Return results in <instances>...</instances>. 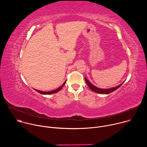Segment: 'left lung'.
Masks as SVG:
<instances>
[{
    "mask_svg": "<svg viewBox=\"0 0 147 147\" xmlns=\"http://www.w3.org/2000/svg\"><path fill=\"white\" fill-rule=\"evenodd\" d=\"M85 80L86 82L87 83V84L88 85V86L89 87V88L93 91L94 92H96V93H98V94H108L109 93H111L112 92H113L114 91H115L116 90H117V88H119L122 84L123 83L120 84V85H119L117 87H113V88H109V89H101V88H99L96 87H95V86H94L92 83H91L86 77H85Z\"/></svg>",
    "mask_w": 147,
    "mask_h": 147,
    "instance_id": "obj_1",
    "label": "left lung"
}]
</instances>
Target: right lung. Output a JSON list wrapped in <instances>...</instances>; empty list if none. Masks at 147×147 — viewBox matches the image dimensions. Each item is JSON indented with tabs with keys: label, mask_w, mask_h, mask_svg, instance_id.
I'll list each match as a JSON object with an SVG mask.
<instances>
[{
	"label": "right lung",
	"mask_w": 147,
	"mask_h": 147,
	"mask_svg": "<svg viewBox=\"0 0 147 147\" xmlns=\"http://www.w3.org/2000/svg\"><path fill=\"white\" fill-rule=\"evenodd\" d=\"M66 81H65L64 82V83L63 84L62 86H61L59 88H58L57 89H56V90H54V91H49V92H45V91L44 92V91H39V90H35H35L36 91H37L38 92H39V93H40V94H44V95H49V94H54V93H56V92H57L58 91H59L63 88V86H65V83H66Z\"/></svg>",
	"instance_id": "add662e5"
}]
</instances>
